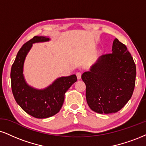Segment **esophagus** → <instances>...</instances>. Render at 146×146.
I'll use <instances>...</instances> for the list:
<instances>
[{
	"mask_svg": "<svg viewBox=\"0 0 146 146\" xmlns=\"http://www.w3.org/2000/svg\"><path fill=\"white\" fill-rule=\"evenodd\" d=\"M76 75L77 78H78V79L81 78V75H82L81 72H77L76 74Z\"/></svg>",
	"mask_w": 146,
	"mask_h": 146,
	"instance_id": "esophagus-1",
	"label": "esophagus"
}]
</instances>
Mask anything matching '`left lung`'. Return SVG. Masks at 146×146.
I'll list each match as a JSON object with an SVG mask.
<instances>
[{"instance_id":"left-lung-1","label":"left lung","mask_w":146,"mask_h":146,"mask_svg":"<svg viewBox=\"0 0 146 146\" xmlns=\"http://www.w3.org/2000/svg\"><path fill=\"white\" fill-rule=\"evenodd\" d=\"M81 78L90 108L99 114L115 113L127 104L133 93L135 64L127 46L116 38L112 53L99 57Z\"/></svg>"}]
</instances>
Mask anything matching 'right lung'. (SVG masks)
<instances>
[{
    "label": "right lung",
    "mask_w": 146,
    "mask_h": 146,
    "mask_svg": "<svg viewBox=\"0 0 146 146\" xmlns=\"http://www.w3.org/2000/svg\"><path fill=\"white\" fill-rule=\"evenodd\" d=\"M48 40V38L36 36L23 44L11 70V89L16 102L26 113L36 118H48L58 113L64 104L65 93L77 80L75 74L61 77L43 90L35 89L27 84L23 75L27 54L33 43Z\"/></svg>",
    "instance_id": "obj_1"
}]
</instances>
